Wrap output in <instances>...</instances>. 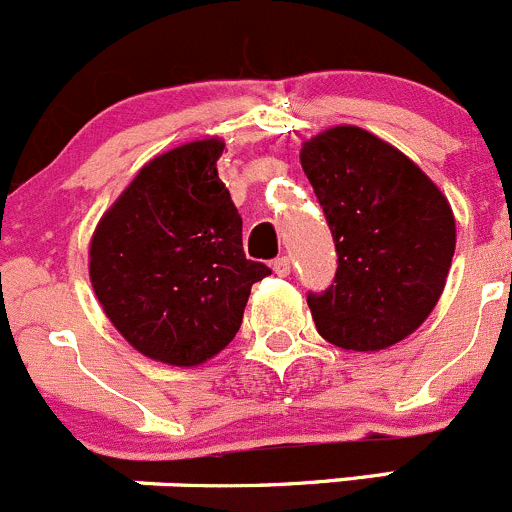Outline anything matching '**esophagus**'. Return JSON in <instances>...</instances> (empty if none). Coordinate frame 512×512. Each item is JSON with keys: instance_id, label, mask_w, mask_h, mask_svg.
Masks as SVG:
<instances>
[{"instance_id": "obj_1", "label": "esophagus", "mask_w": 512, "mask_h": 512, "mask_svg": "<svg viewBox=\"0 0 512 512\" xmlns=\"http://www.w3.org/2000/svg\"><path fill=\"white\" fill-rule=\"evenodd\" d=\"M274 274H279V276H289L291 274V259H289V256H279V259L274 261Z\"/></svg>"}]
</instances>
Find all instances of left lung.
<instances>
[{
	"mask_svg": "<svg viewBox=\"0 0 512 512\" xmlns=\"http://www.w3.org/2000/svg\"><path fill=\"white\" fill-rule=\"evenodd\" d=\"M301 168L337 246L334 284L306 296L316 332L352 352L402 342L445 289L450 203L405 153L354 125L306 140Z\"/></svg>",
	"mask_w": 512,
	"mask_h": 512,
	"instance_id": "8db88e82",
	"label": "left lung"
}]
</instances>
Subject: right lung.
<instances>
[{
  "label": "right lung",
  "mask_w": 512,
  "mask_h": 512,
  "mask_svg": "<svg viewBox=\"0 0 512 512\" xmlns=\"http://www.w3.org/2000/svg\"><path fill=\"white\" fill-rule=\"evenodd\" d=\"M223 140L168 150L140 168L97 223L90 281L107 319L145 357L196 367L241 326L269 266L243 253V221L218 178Z\"/></svg>",
  "instance_id": "right-lung-1"
}]
</instances>
